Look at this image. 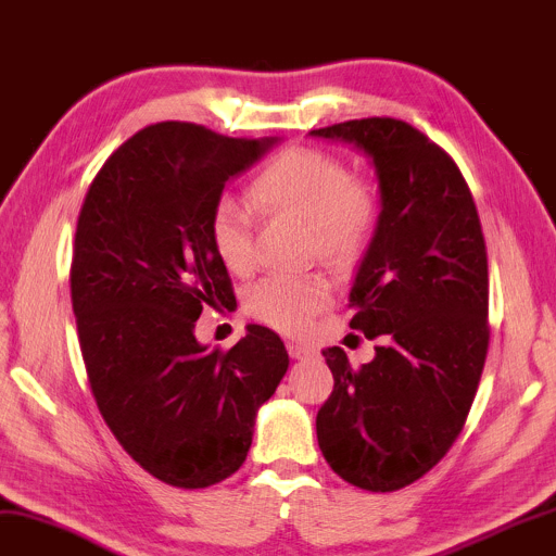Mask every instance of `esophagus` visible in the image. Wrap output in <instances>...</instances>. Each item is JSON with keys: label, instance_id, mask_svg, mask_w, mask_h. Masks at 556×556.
Here are the masks:
<instances>
[{"label": "esophagus", "instance_id": "obj_1", "mask_svg": "<svg viewBox=\"0 0 556 556\" xmlns=\"http://www.w3.org/2000/svg\"><path fill=\"white\" fill-rule=\"evenodd\" d=\"M287 348H289V355H291L293 359H307L309 355H313V348H307V345H303V343L289 341Z\"/></svg>", "mask_w": 556, "mask_h": 556}]
</instances>
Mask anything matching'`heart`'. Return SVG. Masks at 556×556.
<instances>
[{"mask_svg": "<svg viewBox=\"0 0 556 556\" xmlns=\"http://www.w3.org/2000/svg\"><path fill=\"white\" fill-rule=\"evenodd\" d=\"M251 201L281 223L307 229L327 265L351 267L377 215V201L365 182L351 179L343 161L319 149L283 151L253 179ZM213 249L229 273L255 267L253 217L235 199H223L211 215ZM331 301V283L321 275L269 277L251 289L249 313L279 331H303Z\"/></svg>", "mask_w": 556, "mask_h": 556, "instance_id": "heart-1", "label": "heart"}]
</instances>
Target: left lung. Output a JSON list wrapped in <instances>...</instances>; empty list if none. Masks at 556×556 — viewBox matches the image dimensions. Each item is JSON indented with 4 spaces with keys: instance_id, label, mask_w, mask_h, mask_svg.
Masks as SVG:
<instances>
[{
    "instance_id": "left-lung-1",
    "label": "left lung",
    "mask_w": 556,
    "mask_h": 556,
    "mask_svg": "<svg viewBox=\"0 0 556 556\" xmlns=\"http://www.w3.org/2000/svg\"><path fill=\"white\" fill-rule=\"evenodd\" d=\"M309 137L353 147L379 182V219L359 261L351 329L379 339L355 369L325 348L333 391L317 443L343 481L391 493L431 471L455 443L488 353V255L459 167L415 127L348 121Z\"/></svg>"
}]
</instances>
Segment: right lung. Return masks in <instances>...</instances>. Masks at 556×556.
Here are the masks:
<instances>
[{
	"mask_svg": "<svg viewBox=\"0 0 556 556\" xmlns=\"http://www.w3.org/2000/svg\"><path fill=\"white\" fill-rule=\"evenodd\" d=\"M275 144L149 125L103 163L77 219L71 299L89 386L115 441L167 485L235 473L289 369L267 327L249 325L227 353L193 333L203 305L235 303L211 215L229 179Z\"/></svg>",
	"mask_w": 556,
	"mask_h": 556,
	"instance_id": "add662e5",
	"label": "right lung"
}]
</instances>
